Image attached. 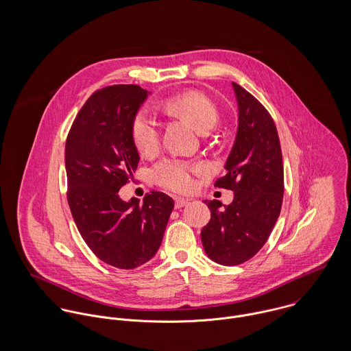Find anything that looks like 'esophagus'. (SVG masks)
Wrapping results in <instances>:
<instances>
[{"mask_svg": "<svg viewBox=\"0 0 351 351\" xmlns=\"http://www.w3.org/2000/svg\"><path fill=\"white\" fill-rule=\"evenodd\" d=\"M188 202H189V201L186 200V199L177 197V199H176V209H180V208H182V206L188 205Z\"/></svg>", "mask_w": 351, "mask_h": 351, "instance_id": "1", "label": "esophagus"}]
</instances>
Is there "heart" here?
Masks as SVG:
<instances>
[{"label":"heart","mask_w":351,"mask_h":351,"mask_svg":"<svg viewBox=\"0 0 351 351\" xmlns=\"http://www.w3.org/2000/svg\"><path fill=\"white\" fill-rule=\"evenodd\" d=\"M167 110L189 120L197 131L213 128L219 119L215 102L196 90L177 93L163 101ZM131 136L141 154L154 155L160 143V128L156 119L149 112L141 110L131 123ZM204 171L202 165H195L180 159H162L152 170L151 177L159 186L173 192H186L193 186V174Z\"/></svg>","instance_id":"1"}]
</instances>
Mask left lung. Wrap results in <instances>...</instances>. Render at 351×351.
Masks as SVG:
<instances>
[{
	"label": "left lung",
	"instance_id": "left-lung-1",
	"mask_svg": "<svg viewBox=\"0 0 351 351\" xmlns=\"http://www.w3.org/2000/svg\"><path fill=\"white\" fill-rule=\"evenodd\" d=\"M238 104V130L217 188L234 192L223 205L204 200L210 220L201 230L206 255L224 266L241 265L266 243L281 212L284 165L277 128L265 106L232 82Z\"/></svg>",
	"mask_w": 351,
	"mask_h": 351
}]
</instances>
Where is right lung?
Listing matches in <instances>:
<instances>
[{"label":"right lung","instance_id":"right-lung-1","mask_svg":"<svg viewBox=\"0 0 351 351\" xmlns=\"http://www.w3.org/2000/svg\"><path fill=\"white\" fill-rule=\"evenodd\" d=\"M150 92L112 85L93 93L78 112L66 141L67 201L77 228L102 262L135 269L156 254L174 208L162 192L143 204L123 201L119 191L138 169L131 123Z\"/></svg>","mask_w":351,"mask_h":351}]
</instances>
